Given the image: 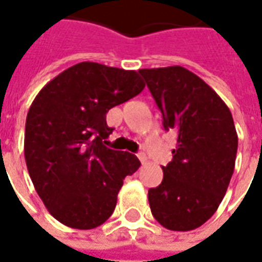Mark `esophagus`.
<instances>
[{
	"mask_svg": "<svg viewBox=\"0 0 262 262\" xmlns=\"http://www.w3.org/2000/svg\"><path fill=\"white\" fill-rule=\"evenodd\" d=\"M137 157L142 161V164H146V163H147V157H146V154L144 153H139L137 154Z\"/></svg>",
	"mask_w": 262,
	"mask_h": 262,
	"instance_id": "34e87169",
	"label": "esophagus"
}]
</instances>
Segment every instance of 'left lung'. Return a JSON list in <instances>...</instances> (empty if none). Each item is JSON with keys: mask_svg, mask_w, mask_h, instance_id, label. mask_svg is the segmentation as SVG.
Here are the masks:
<instances>
[{"mask_svg": "<svg viewBox=\"0 0 262 262\" xmlns=\"http://www.w3.org/2000/svg\"><path fill=\"white\" fill-rule=\"evenodd\" d=\"M139 73L177 142L163 181L148 189L151 213L168 230H193L217 210L233 176L238 142L233 116L202 78L181 66Z\"/></svg>", "mask_w": 262, "mask_h": 262, "instance_id": "left-lung-1", "label": "left lung"}]
</instances>
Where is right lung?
<instances>
[{
    "label": "right lung",
    "instance_id": "add662e5",
    "mask_svg": "<svg viewBox=\"0 0 262 262\" xmlns=\"http://www.w3.org/2000/svg\"><path fill=\"white\" fill-rule=\"evenodd\" d=\"M143 88L137 71L82 61L49 81L33 99L26 116V167L60 223L90 230L114 213L125 177L140 161L103 146L114 130L106 114Z\"/></svg>",
    "mask_w": 262,
    "mask_h": 262
}]
</instances>
